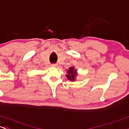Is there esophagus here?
I'll list each match as a JSON object with an SVG mask.
<instances>
[{
  "label": "esophagus",
  "mask_w": 129,
  "mask_h": 129,
  "mask_svg": "<svg viewBox=\"0 0 129 129\" xmlns=\"http://www.w3.org/2000/svg\"><path fill=\"white\" fill-rule=\"evenodd\" d=\"M57 66H58L57 63H52V64H51V66H52V67H57Z\"/></svg>",
  "instance_id": "1"
}]
</instances>
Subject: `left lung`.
I'll return each mask as SVG.
<instances>
[{
	"label": "left lung",
	"instance_id": "8db88e82",
	"mask_svg": "<svg viewBox=\"0 0 129 129\" xmlns=\"http://www.w3.org/2000/svg\"><path fill=\"white\" fill-rule=\"evenodd\" d=\"M77 72L75 70H74V67H70L69 69L68 74L66 75V77L68 78L69 80L74 81L75 80V77L77 76Z\"/></svg>",
	"mask_w": 129,
	"mask_h": 129
}]
</instances>
